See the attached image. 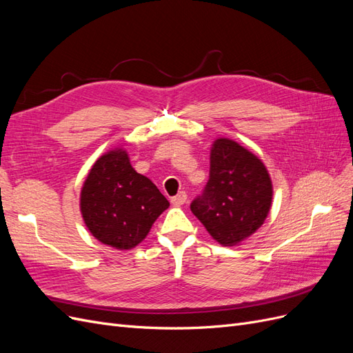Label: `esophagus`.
<instances>
[{"mask_svg":"<svg viewBox=\"0 0 353 353\" xmlns=\"http://www.w3.org/2000/svg\"><path fill=\"white\" fill-rule=\"evenodd\" d=\"M185 201H187V193H185V191H181V193H178L175 197L170 199V203H172L174 206H183Z\"/></svg>","mask_w":353,"mask_h":353,"instance_id":"obj_1","label":"esophagus"}]
</instances>
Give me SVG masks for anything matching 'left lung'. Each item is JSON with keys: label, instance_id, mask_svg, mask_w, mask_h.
Returning a JSON list of instances; mask_svg holds the SVG:
<instances>
[{"label": "left lung", "instance_id": "1", "mask_svg": "<svg viewBox=\"0 0 353 353\" xmlns=\"http://www.w3.org/2000/svg\"><path fill=\"white\" fill-rule=\"evenodd\" d=\"M272 183L262 160L228 138L212 144L209 181L191 212L222 245L250 237L268 216Z\"/></svg>", "mask_w": 353, "mask_h": 353}]
</instances>
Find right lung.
Segmentation results:
<instances>
[{"label":"right lung","instance_id":"right-lung-1","mask_svg":"<svg viewBox=\"0 0 353 353\" xmlns=\"http://www.w3.org/2000/svg\"><path fill=\"white\" fill-rule=\"evenodd\" d=\"M169 201L131 166L123 148L95 160L81 190V213L92 236L117 250L140 244Z\"/></svg>","mask_w":353,"mask_h":353}]
</instances>
